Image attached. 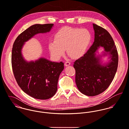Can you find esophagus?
<instances>
[{"mask_svg": "<svg viewBox=\"0 0 129 129\" xmlns=\"http://www.w3.org/2000/svg\"><path fill=\"white\" fill-rule=\"evenodd\" d=\"M64 65H65V66H69V65H70V62H69V61H66V62H65Z\"/></svg>", "mask_w": 129, "mask_h": 129, "instance_id": "1", "label": "esophagus"}]
</instances>
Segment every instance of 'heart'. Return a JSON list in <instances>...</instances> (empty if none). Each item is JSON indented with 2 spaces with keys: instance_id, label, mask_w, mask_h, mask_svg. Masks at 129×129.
Wrapping results in <instances>:
<instances>
[{
  "instance_id": "b5f03b06",
  "label": "heart",
  "mask_w": 129,
  "mask_h": 129,
  "mask_svg": "<svg viewBox=\"0 0 129 129\" xmlns=\"http://www.w3.org/2000/svg\"><path fill=\"white\" fill-rule=\"evenodd\" d=\"M92 41V34L86 28L65 27L58 30L54 40L48 43V49L52 56L59 59L65 53L73 59L82 57L87 51Z\"/></svg>"
}]
</instances>
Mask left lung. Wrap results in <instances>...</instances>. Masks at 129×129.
Here are the masks:
<instances>
[{
    "instance_id": "1",
    "label": "left lung",
    "mask_w": 129,
    "mask_h": 129,
    "mask_svg": "<svg viewBox=\"0 0 129 129\" xmlns=\"http://www.w3.org/2000/svg\"><path fill=\"white\" fill-rule=\"evenodd\" d=\"M93 25L95 32L93 44L73 65L78 89L88 96L98 95L108 88L115 77L118 65V51L112 36L102 27L94 23ZM100 47L104 49L103 55H109L110 60L105 64L101 62L102 56H96L95 52Z\"/></svg>"
}]
</instances>
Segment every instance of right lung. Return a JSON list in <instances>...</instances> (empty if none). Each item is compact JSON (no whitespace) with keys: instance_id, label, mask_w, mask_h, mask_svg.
I'll list each match as a JSON object with an SVG mask.
<instances>
[{"instance_id":"obj_1","label":"right lung","mask_w":129,"mask_h":129,"mask_svg":"<svg viewBox=\"0 0 129 129\" xmlns=\"http://www.w3.org/2000/svg\"><path fill=\"white\" fill-rule=\"evenodd\" d=\"M53 25L37 24L29 27L16 38L12 50V67L18 85L23 92L37 99H48L55 94L64 63L44 58L27 62L21 50L25 42L37 34L49 32Z\"/></svg>"}]
</instances>
